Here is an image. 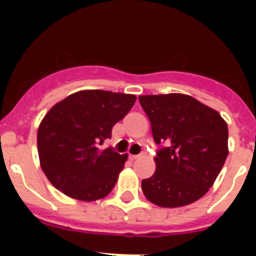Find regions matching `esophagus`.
Segmentation results:
<instances>
[{
  "label": "esophagus",
  "mask_w": 256,
  "mask_h": 256,
  "mask_svg": "<svg viewBox=\"0 0 256 256\" xmlns=\"http://www.w3.org/2000/svg\"><path fill=\"white\" fill-rule=\"evenodd\" d=\"M140 156H141V155H130V156H128V158H130L132 160H136V159H138Z\"/></svg>",
  "instance_id": "esophagus-1"
}]
</instances>
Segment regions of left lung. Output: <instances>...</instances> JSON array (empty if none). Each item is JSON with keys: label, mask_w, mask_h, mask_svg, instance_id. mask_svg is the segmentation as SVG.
Here are the masks:
<instances>
[{"label": "left lung", "mask_w": 256, "mask_h": 256, "mask_svg": "<svg viewBox=\"0 0 256 256\" xmlns=\"http://www.w3.org/2000/svg\"><path fill=\"white\" fill-rule=\"evenodd\" d=\"M159 145L156 172L142 180L145 198L160 207H182L208 192L228 158V124L190 96H140Z\"/></svg>", "instance_id": "8db88e82"}]
</instances>
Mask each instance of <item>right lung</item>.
<instances>
[{
  "label": "right lung",
  "instance_id": "right-lung-1",
  "mask_svg": "<svg viewBox=\"0 0 256 256\" xmlns=\"http://www.w3.org/2000/svg\"><path fill=\"white\" fill-rule=\"evenodd\" d=\"M136 96L82 90L48 112L38 128L41 167L53 186L70 198L93 202L106 196L128 155L100 145L128 115Z\"/></svg>",
  "mask_w": 256,
  "mask_h": 256
}]
</instances>
